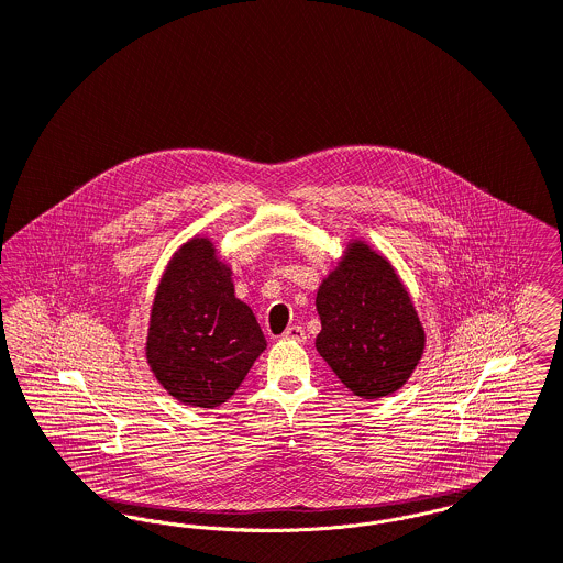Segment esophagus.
Returning a JSON list of instances; mask_svg holds the SVG:
<instances>
[{
	"instance_id": "esophagus-1",
	"label": "esophagus",
	"mask_w": 563,
	"mask_h": 563,
	"mask_svg": "<svg viewBox=\"0 0 563 563\" xmlns=\"http://www.w3.org/2000/svg\"><path fill=\"white\" fill-rule=\"evenodd\" d=\"M283 340H291V342H306V331L301 325H291L283 333Z\"/></svg>"
}]
</instances>
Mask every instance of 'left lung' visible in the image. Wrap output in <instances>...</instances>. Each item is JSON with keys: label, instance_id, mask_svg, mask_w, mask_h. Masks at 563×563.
I'll return each mask as SVG.
<instances>
[{"label": "left lung", "instance_id": "1", "mask_svg": "<svg viewBox=\"0 0 563 563\" xmlns=\"http://www.w3.org/2000/svg\"><path fill=\"white\" fill-rule=\"evenodd\" d=\"M317 351L365 399L397 391L419 364L426 333L394 267L353 242L317 294Z\"/></svg>", "mask_w": 563, "mask_h": 563}]
</instances>
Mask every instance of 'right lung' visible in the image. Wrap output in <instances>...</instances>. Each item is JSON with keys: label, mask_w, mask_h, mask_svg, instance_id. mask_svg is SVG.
<instances>
[{"label": "right lung", "mask_w": 563, "mask_h": 563, "mask_svg": "<svg viewBox=\"0 0 563 563\" xmlns=\"http://www.w3.org/2000/svg\"><path fill=\"white\" fill-rule=\"evenodd\" d=\"M253 310L233 296L232 272L208 238L187 242L159 283L146 360L169 396L199 408L233 396L264 353Z\"/></svg>", "instance_id": "obj_1"}]
</instances>
